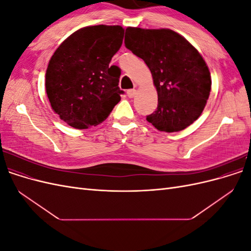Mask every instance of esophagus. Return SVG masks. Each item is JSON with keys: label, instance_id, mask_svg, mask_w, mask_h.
Returning a JSON list of instances; mask_svg holds the SVG:
<instances>
[{"label": "esophagus", "instance_id": "34e87169", "mask_svg": "<svg viewBox=\"0 0 251 251\" xmlns=\"http://www.w3.org/2000/svg\"><path fill=\"white\" fill-rule=\"evenodd\" d=\"M126 95L130 97V98H133L135 95H136V90L135 89H131V90H127L126 91Z\"/></svg>", "mask_w": 251, "mask_h": 251}]
</instances>
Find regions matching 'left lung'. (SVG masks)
Segmentation results:
<instances>
[{
  "instance_id": "obj_1",
  "label": "left lung",
  "mask_w": 251,
  "mask_h": 251,
  "mask_svg": "<svg viewBox=\"0 0 251 251\" xmlns=\"http://www.w3.org/2000/svg\"><path fill=\"white\" fill-rule=\"evenodd\" d=\"M126 47L151 70L158 107L147 116L157 130L179 132L199 118L208 100V67L193 45L171 29H126Z\"/></svg>"
}]
</instances>
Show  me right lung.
Masks as SVG:
<instances>
[{
	"mask_svg": "<svg viewBox=\"0 0 251 251\" xmlns=\"http://www.w3.org/2000/svg\"><path fill=\"white\" fill-rule=\"evenodd\" d=\"M124 33L121 26L81 28L52 55L45 82L47 96L52 110L70 126L82 130L100 125L120 101V70L109 65Z\"/></svg>",
	"mask_w": 251,
	"mask_h": 251,
	"instance_id": "1",
	"label": "right lung"
}]
</instances>
